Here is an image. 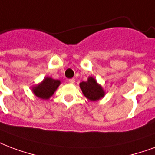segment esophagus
<instances>
[{
	"mask_svg": "<svg viewBox=\"0 0 155 155\" xmlns=\"http://www.w3.org/2000/svg\"><path fill=\"white\" fill-rule=\"evenodd\" d=\"M69 83L70 84H73L75 83V79H70Z\"/></svg>",
	"mask_w": 155,
	"mask_h": 155,
	"instance_id": "obj_1",
	"label": "esophagus"
}]
</instances>
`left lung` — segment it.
<instances>
[{"label": "left lung", "mask_w": 155, "mask_h": 155, "mask_svg": "<svg viewBox=\"0 0 155 155\" xmlns=\"http://www.w3.org/2000/svg\"><path fill=\"white\" fill-rule=\"evenodd\" d=\"M80 87L84 95L90 101H97L105 95L103 88L97 83L93 77H88L87 81H83L80 84Z\"/></svg>", "instance_id": "obj_1"}]
</instances>
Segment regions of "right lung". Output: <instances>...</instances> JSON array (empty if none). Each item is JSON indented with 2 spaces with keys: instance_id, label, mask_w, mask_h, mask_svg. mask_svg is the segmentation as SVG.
I'll list each match as a JSON object with an SVG mask.
<instances>
[{
  "instance_id": "obj_1",
  "label": "right lung",
  "mask_w": 155,
  "mask_h": 155,
  "mask_svg": "<svg viewBox=\"0 0 155 155\" xmlns=\"http://www.w3.org/2000/svg\"><path fill=\"white\" fill-rule=\"evenodd\" d=\"M61 81L54 80L50 77H46L38 85L32 88V92L35 96L41 99H49L54 93Z\"/></svg>"
}]
</instances>
